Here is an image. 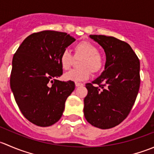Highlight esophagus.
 Listing matches in <instances>:
<instances>
[{"label":"esophagus","mask_w":154,"mask_h":154,"mask_svg":"<svg viewBox=\"0 0 154 154\" xmlns=\"http://www.w3.org/2000/svg\"><path fill=\"white\" fill-rule=\"evenodd\" d=\"M83 83H78V82H75V86H76V87H79V86H83Z\"/></svg>","instance_id":"1"}]
</instances>
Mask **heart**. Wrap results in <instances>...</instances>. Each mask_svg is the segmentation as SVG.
Here are the masks:
<instances>
[{"label":"heart","mask_w":154,"mask_h":154,"mask_svg":"<svg viewBox=\"0 0 154 154\" xmlns=\"http://www.w3.org/2000/svg\"><path fill=\"white\" fill-rule=\"evenodd\" d=\"M74 57L81 60L79 62L80 68L72 69L64 74V79L68 81H84L89 77L91 71L97 73L101 69L103 65V59L98 49L92 43L82 41L74 45ZM74 58L68 49L64 50L60 57V63L63 70L69 69Z\"/></svg>","instance_id":"heart-1"}]
</instances>
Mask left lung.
<instances>
[{"label":"left lung","mask_w":154,"mask_h":154,"mask_svg":"<svg viewBox=\"0 0 154 154\" xmlns=\"http://www.w3.org/2000/svg\"><path fill=\"white\" fill-rule=\"evenodd\" d=\"M106 54L104 71L86 83L84 116L94 127L109 129L127 117L140 86V62L130 45L112 36L90 35Z\"/></svg>","instance_id":"1"}]
</instances>
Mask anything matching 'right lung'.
I'll list each match as a JSON object with an SVG mask.
<instances>
[{
  "instance_id": "right-lung-1",
  "label": "right lung",
  "mask_w": 154,
  "mask_h": 154,
  "mask_svg": "<svg viewBox=\"0 0 154 154\" xmlns=\"http://www.w3.org/2000/svg\"><path fill=\"white\" fill-rule=\"evenodd\" d=\"M74 41L66 32H34L14 54L10 87L21 113L31 123L48 127L63 116L66 99L75 84L57 80L63 74L60 57Z\"/></svg>"
}]
</instances>
